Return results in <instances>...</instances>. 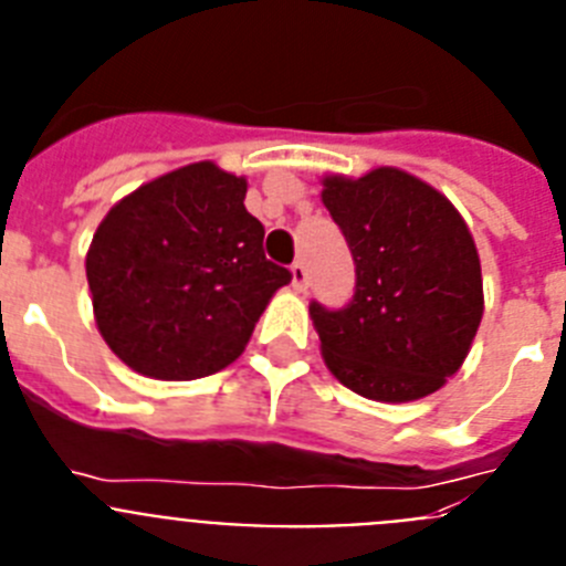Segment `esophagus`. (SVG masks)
Wrapping results in <instances>:
<instances>
[{
  "instance_id": "esophagus-1",
  "label": "esophagus",
  "mask_w": 566,
  "mask_h": 566,
  "mask_svg": "<svg viewBox=\"0 0 566 566\" xmlns=\"http://www.w3.org/2000/svg\"><path fill=\"white\" fill-rule=\"evenodd\" d=\"M292 283H294V289H297V292H306L308 289V269L303 266V263H292Z\"/></svg>"
}]
</instances>
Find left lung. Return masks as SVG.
<instances>
[{
  "label": "left lung",
  "instance_id": "1",
  "mask_svg": "<svg viewBox=\"0 0 566 566\" xmlns=\"http://www.w3.org/2000/svg\"><path fill=\"white\" fill-rule=\"evenodd\" d=\"M319 198L357 266L348 306H308L328 371L377 402L439 391L462 368L484 312L482 263L464 218L397 167L326 175Z\"/></svg>",
  "mask_w": 566,
  "mask_h": 566
}]
</instances>
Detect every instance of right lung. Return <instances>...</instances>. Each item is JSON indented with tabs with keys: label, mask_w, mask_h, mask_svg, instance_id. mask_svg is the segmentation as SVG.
Wrapping results in <instances>:
<instances>
[{
	"label": "right lung",
	"mask_w": 566,
	"mask_h": 566,
	"mask_svg": "<svg viewBox=\"0 0 566 566\" xmlns=\"http://www.w3.org/2000/svg\"><path fill=\"white\" fill-rule=\"evenodd\" d=\"M247 178L212 161L142 184L87 249L93 314L109 352L153 379H198L243 354L289 269L263 254Z\"/></svg>",
	"instance_id": "1"
}]
</instances>
